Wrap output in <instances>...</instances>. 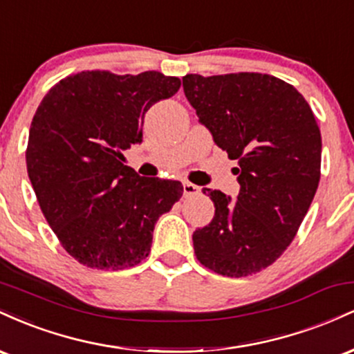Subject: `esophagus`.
Returning <instances> with one entry per match:
<instances>
[{
	"label": "esophagus",
	"instance_id": "obj_1",
	"mask_svg": "<svg viewBox=\"0 0 354 354\" xmlns=\"http://www.w3.org/2000/svg\"><path fill=\"white\" fill-rule=\"evenodd\" d=\"M183 193H185V196H196V194H200V186L193 185V183H185Z\"/></svg>",
	"mask_w": 354,
	"mask_h": 354
}]
</instances>
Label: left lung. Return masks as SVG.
I'll list each match as a JSON object with an SVG mask.
<instances>
[{
	"instance_id": "8db88e82",
	"label": "left lung",
	"mask_w": 354,
	"mask_h": 354,
	"mask_svg": "<svg viewBox=\"0 0 354 354\" xmlns=\"http://www.w3.org/2000/svg\"><path fill=\"white\" fill-rule=\"evenodd\" d=\"M183 88L214 143L238 161L236 201L203 193L214 218L193 233L194 254L231 278L259 273L298 233L321 176V133L293 84L263 73L183 76Z\"/></svg>"
}]
</instances>
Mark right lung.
Returning <instances> with one entry per match:
<instances>
[{
	"label": "right lung",
	"instance_id": "right-lung-1",
	"mask_svg": "<svg viewBox=\"0 0 354 354\" xmlns=\"http://www.w3.org/2000/svg\"><path fill=\"white\" fill-rule=\"evenodd\" d=\"M180 86L160 71H81L56 83L36 109L28 176L48 225L81 265L116 271L143 261L158 218L183 196L180 181L123 165L124 149L141 143L146 111Z\"/></svg>",
	"mask_w": 354,
	"mask_h": 354
}]
</instances>
